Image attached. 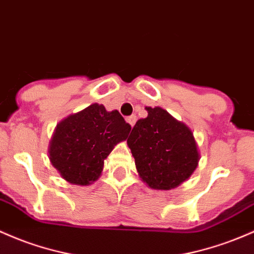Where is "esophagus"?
<instances>
[{
	"label": "esophagus",
	"instance_id": "esophagus-1",
	"mask_svg": "<svg viewBox=\"0 0 254 254\" xmlns=\"http://www.w3.org/2000/svg\"><path fill=\"white\" fill-rule=\"evenodd\" d=\"M136 119H137V117H136V116H130V117H127V122L129 123L131 127H133V125H135V123H136Z\"/></svg>",
	"mask_w": 254,
	"mask_h": 254
}]
</instances>
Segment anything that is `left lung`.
<instances>
[{"label": "left lung", "mask_w": 254, "mask_h": 254, "mask_svg": "<svg viewBox=\"0 0 254 254\" xmlns=\"http://www.w3.org/2000/svg\"><path fill=\"white\" fill-rule=\"evenodd\" d=\"M127 137L138 176L153 189L170 190L188 180L200 154L191 130L161 107H146Z\"/></svg>", "instance_id": "left-lung-1"}]
</instances>
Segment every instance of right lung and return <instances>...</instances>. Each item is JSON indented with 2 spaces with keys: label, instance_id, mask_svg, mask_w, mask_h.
I'll return each instance as SVG.
<instances>
[{
  "label": "right lung",
  "instance_id": "obj_1",
  "mask_svg": "<svg viewBox=\"0 0 254 254\" xmlns=\"http://www.w3.org/2000/svg\"><path fill=\"white\" fill-rule=\"evenodd\" d=\"M131 127L118 111L107 112L93 104L63 119L49 144V159L68 183L88 186L95 182L104 161L117 143L127 140Z\"/></svg>",
  "mask_w": 254,
  "mask_h": 254
}]
</instances>
